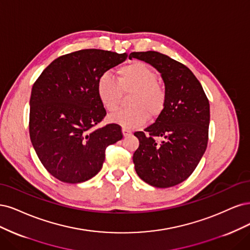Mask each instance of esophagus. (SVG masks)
<instances>
[{"mask_svg": "<svg viewBox=\"0 0 250 250\" xmlns=\"http://www.w3.org/2000/svg\"><path fill=\"white\" fill-rule=\"evenodd\" d=\"M132 134V132L128 130V128H125V127H123V135H124V137H126V136H128V135H131Z\"/></svg>", "mask_w": 250, "mask_h": 250, "instance_id": "34e87169", "label": "esophagus"}]
</instances>
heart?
Here are the masks:
<instances>
[{
  "mask_svg": "<svg viewBox=\"0 0 250 250\" xmlns=\"http://www.w3.org/2000/svg\"><path fill=\"white\" fill-rule=\"evenodd\" d=\"M127 109L120 110L109 117L111 123L132 128L146 123L149 116L158 115L163 109L165 92L157 83V76L147 65L132 62L117 68L116 81L109 75H102L96 82V93L102 106L109 112L115 111L122 93L130 92Z\"/></svg>",
  "mask_w": 250,
  "mask_h": 250,
  "instance_id": "1",
  "label": "heart"
}]
</instances>
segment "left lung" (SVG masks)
Listing matches in <instances>:
<instances>
[{"label":"left lung","instance_id":"8db88e82","mask_svg":"<svg viewBox=\"0 0 250 250\" xmlns=\"http://www.w3.org/2000/svg\"><path fill=\"white\" fill-rule=\"evenodd\" d=\"M128 58L154 66L165 86L163 110L144 132L134 135L139 147L133 155L139 178L152 187L175 186L194 171L203 158L210 125V104L200 83L184 64L159 52H133ZM156 136L161 141L156 142Z\"/></svg>","mask_w":250,"mask_h":250}]
</instances>
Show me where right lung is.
I'll list each match as a JSON object with an SVG mask.
<instances>
[{"mask_svg":"<svg viewBox=\"0 0 250 250\" xmlns=\"http://www.w3.org/2000/svg\"><path fill=\"white\" fill-rule=\"evenodd\" d=\"M126 54L81 50L54 60L32 87L29 131L32 146L54 178L83 183L98 174L104 150L123 139L118 125L91 130L106 116L96 82Z\"/></svg>","mask_w":250,"mask_h":250,"instance_id":"obj_1","label":"right lung"}]
</instances>
